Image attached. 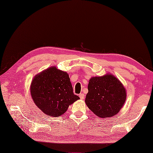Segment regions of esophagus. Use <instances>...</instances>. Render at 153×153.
Segmentation results:
<instances>
[{
    "label": "esophagus",
    "mask_w": 153,
    "mask_h": 153,
    "mask_svg": "<svg viewBox=\"0 0 153 153\" xmlns=\"http://www.w3.org/2000/svg\"><path fill=\"white\" fill-rule=\"evenodd\" d=\"M79 97H80V98H81V100L85 99V95H84V94H79Z\"/></svg>",
    "instance_id": "1"
}]
</instances>
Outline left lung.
<instances>
[{"mask_svg": "<svg viewBox=\"0 0 153 153\" xmlns=\"http://www.w3.org/2000/svg\"><path fill=\"white\" fill-rule=\"evenodd\" d=\"M126 100V89L112 74L92 77L89 80L85 103L97 117L106 118L114 116L123 106Z\"/></svg>", "mask_w": 153, "mask_h": 153, "instance_id": "obj_1", "label": "left lung"}]
</instances>
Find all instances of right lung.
<instances>
[{
    "label": "right lung",
    "instance_id": "1",
    "mask_svg": "<svg viewBox=\"0 0 153 153\" xmlns=\"http://www.w3.org/2000/svg\"><path fill=\"white\" fill-rule=\"evenodd\" d=\"M30 93L39 109L50 117L61 116L79 97L74 94L68 74L51 67L36 74L32 80Z\"/></svg>",
    "mask_w": 153,
    "mask_h": 153
}]
</instances>
